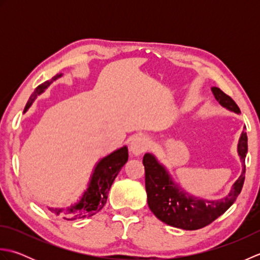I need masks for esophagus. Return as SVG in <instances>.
<instances>
[{
	"label": "esophagus",
	"instance_id": "1",
	"mask_svg": "<svg viewBox=\"0 0 260 260\" xmlns=\"http://www.w3.org/2000/svg\"><path fill=\"white\" fill-rule=\"evenodd\" d=\"M148 148V140L145 136H136L129 143V151L135 156L141 155Z\"/></svg>",
	"mask_w": 260,
	"mask_h": 260
}]
</instances>
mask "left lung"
Returning <instances> with one entry per match:
<instances>
[{
	"mask_svg": "<svg viewBox=\"0 0 260 260\" xmlns=\"http://www.w3.org/2000/svg\"><path fill=\"white\" fill-rule=\"evenodd\" d=\"M211 91L222 107L240 114L238 105L220 88L212 87ZM237 151L244 169L228 194L218 200H207L189 194L175 183L167 168L158 162L154 154L146 153L143 157V164L145 168L148 208L162 222L175 228L198 230L210 224L233 206L244 185L245 158L248 151V139L245 131H242L239 137Z\"/></svg>",
	"mask_w": 260,
	"mask_h": 260,
	"instance_id": "8db88e82",
	"label": "left lung"
}]
</instances>
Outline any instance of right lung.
I'll return each instance as SVG.
<instances>
[{"mask_svg":"<svg viewBox=\"0 0 260 260\" xmlns=\"http://www.w3.org/2000/svg\"><path fill=\"white\" fill-rule=\"evenodd\" d=\"M60 77H62V74H57L52 77V79L39 85L27 101L23 113H26L27 109L35 103L37 97L45 92L47 88ZM127 159H128V150H127L126 145L117 148L108 155L101 158L92 170L89 182L87 184V189L78 200L67 208L48 207V209L52 213L66 220L89 218L91 215L96 214L98 211H101L106 203L110 186L119 173L120 169L127 162Z\"/></svg>","mask_w":260,"mask_h":260,"instance_id":"1","label":"right lung"}]
</instances>
